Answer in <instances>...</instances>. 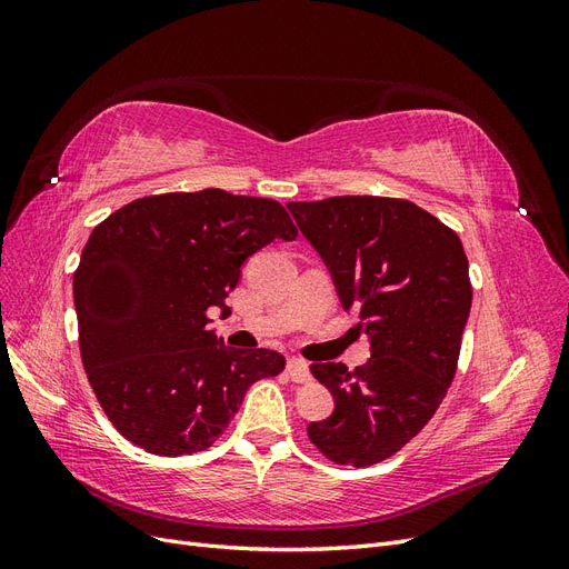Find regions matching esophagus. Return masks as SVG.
Segmentation results:
<instances>
[{
    "label": "esophagus",
    "mask_w": 569,
    "mask_h": 569,
    "mask_svg": "<svg viewBox=\"0 0 569 569\" xmlns=\"http://www.w3.org/2000/svg\"><path fill=\"white\" fill-rule=\"evenodd\" d=\"M287 372H289L291 380L299 382V385L311 380V370H308V363L301 358H289L287 360Z\"/></svg>",
    "instance_id": "1"
}]
</instances>
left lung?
<instances>
[{"mask_svg": "<svg viewBox=\"0 0 569 569\" xmlns=\"http://www.w3.org/2000/svg\"><path fill=\"white\" fill-rule=\"evenodd\" d=\"M287 209L370 337L366 366H311L335 410L308 425V439L337 465L368 468L401 451L453 382L472 306L468 256L451 228L406 199L330 197Z\"/></svg>", "mask_w": 569, "mask_h": 569, "instance_id": "left-lung-1", "label": "left lung"}]
</instances>
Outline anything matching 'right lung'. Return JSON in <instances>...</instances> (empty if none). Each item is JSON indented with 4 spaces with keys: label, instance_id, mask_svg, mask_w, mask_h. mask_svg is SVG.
<instances>
[{
    "label": "right lung",
    "instance_id": "add662e5",
    "mask_svg": "<svg viewBox=\"0 0 569 569\" xmlns=\"http://www.w3.org/2000/svg\"><path fill=\"white\" fill-rule=\"evenodd\" d=\"M297 228L284 206L226 189L134 199L101 220L73 274L80 358L111 425L157 456L209 449L247 389L284 370L209 330L251 253Z\"/></svg>",
    "mask_w": 569,
    "mask_h": 569
}]
</instances>
